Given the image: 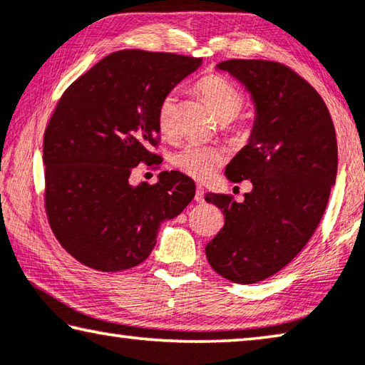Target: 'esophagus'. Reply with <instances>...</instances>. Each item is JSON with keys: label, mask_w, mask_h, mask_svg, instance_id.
Listing matches in <instances>:
<instances>
[{"label": "esophagus", "mask_w": 365, "mask_h": 365, "mask_svg": "<svg viewBox=\"0 0 365 365\" xmlns=\"http://www.w3.org/2000/svg\"><path fill=\"white\" fill-rule=\"evenodd\" d=\"M195 201H196V203H203V201H205V190L201 188V187L196 188V193H195Z\"/></svg>", "instance_id": "obj_1"}]
</instances>
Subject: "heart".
<instances>
[{
	"instance_id": "b5f03b06",
	"label": "heart",
	"mask_w": 365,
	"mask_h": 365,
	"mask_svg": "<svg viewBox=\"0 0 365 365\" xmlns=\"http://www.w3.org/2000/svg\"><path fill=\"white\" fill-rule=\"evenodd\" d=\"M196 89L210 103L214 115L221 120L225 133L237 138L248 136V121H237V115L245 106L244 92L219 74H206L196 83ZM155 123L162 136L173 138L177 135V96L173 92H169L159 101L155 108ZM222 160L224 153L219 148L192 143L175 154L173 164L195 180H206L216 173Z\"/></svg>"
}]
</instances>
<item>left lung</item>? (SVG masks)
<instances>
[{
	"instance_id": "1",
	"label": "left lung",
	"mask_w": 365,
	"mask_h": 365,
	"mask_svg": "<svg viewBox=\"0 0 365 365\" xmlns=\"http://www.w3.org/2000/svg\"><path fill=\"white\" fill-rule=\"evenodd\" d=\"M217 68L244 83L257 106L250 141L225 167L230 182L250 180L253 190L242 203L206 193L224 214L206 258L225 279L253 284L291 263L320 224L336 180V133L320 94L282 63L227 60Z\"/></svg>"
}]
</instances>
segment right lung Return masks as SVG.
Masks as SVG:
<instances>
[{
	"instance_id": "add662e5",
	"label": "right lung",
	"mask_w": 365,
	"mask_h": 365,
	"mask_svg": "<svg viewBox=\"0 0 365 365\" xmlns=\"http://www.w3.org/2000/svg\"><path fill=\"white\" fill-rule=\"evenodd\" d=\"M200 65L195 56L120 50L63 92L43 135L45 211L79 263L106 273L143 263L160 222L193 200V180L177 170L154 185L128 178L141 162L158 167L155 108Z\"/></svg>"
}]
</instances>
